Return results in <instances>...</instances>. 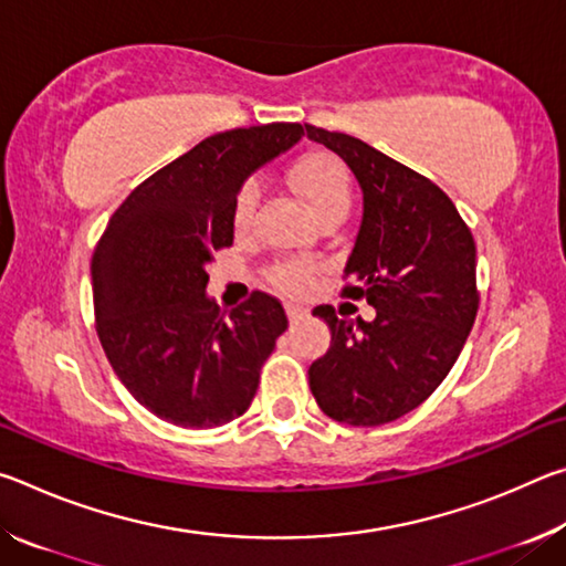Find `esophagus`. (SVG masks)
Wrapping results in <instances>:
<instances>
[{
  "label": "esophagus",
  "mask_w": 566,
  "mask_h": 566,
  "mask_svg": "<svg viewBox=\"0 0 566 566\" xmlns=\"http://www.w3.org/2000/svg\"><path fill=\"white\" fill-rule=\"evenodd\" d=\"M304 314H306V310H304L302 304H294V302L286 304V317H290V322H292V324L300 322V319L304 317Z\"/></svg>",
  "instance_id": "esophagus-1"
}]
</instances>
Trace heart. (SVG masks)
Returning <instances> with one entry per match:
<instances>
[{
  "mask_svg": "<svg viewBox=\"0 0 566 566\" xmlns=\"http://www.w3.org/2000/svg\"><path fill=\"white\" fill-rule=\"evenodd\" d=\"M290 181L317 222L332 214L347 217L352 207V177L339 157L329 155V151H310V155L296 159V165L290 171ZM260 195L262 189L256 185V179H247L239 187L232 207V222L237 232H244L252 224ZM274 282L290 286V290H300L306 284V272L296 264H282L274 270Z\"/></svg>",
  "mask_w": 566,
  "mask_h": 566,
  "instance_id": "1",
  "label": "heart"
}]
</instances>
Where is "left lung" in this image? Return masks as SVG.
Here are the masks:
<instances>
[{"instance_id":"obj_1","label":"left lung","mask_w":566,"mask_h":566,"mask_svg":"<svg viewBox=\"0 0 566 566\" xmlns=\"http://www.w3.org/2000/svg\"><path fill=\"white\" fill-rule=\"evenodd\" d=\"M304 127L359 181L364 214L342 294L377 310L371 322L342 319L329 304L312 312L332 344L312 361L310 389L334 421L379 427L417 409L454 367L479 310L476 247L434 181L349 134Z\"/></svg>"}]
</instances>
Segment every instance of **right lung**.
Instances as JSON below:
<instances>
[{
    "instance_id": "right-lung-1",
    "label": "right lung",
    "mask_w": 566,
    "mask_h": 566,
    "mask_svg": "<svg viewBox=\"0 0 566 566\" xmlns=\"http://www.w3.org/2000/svg\"><path fill=\"white\" fill-rule=\"evenodd\" d=\"M302 124L229 129L161 167L112 214L92 256L102 349L129 395L187 429L242 417L286 329L280 300L254 292L229 314L207 296V266L234 242L244 179L302 139Z\"/></svg>"
}]
</instances>
